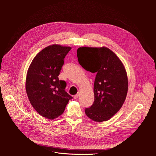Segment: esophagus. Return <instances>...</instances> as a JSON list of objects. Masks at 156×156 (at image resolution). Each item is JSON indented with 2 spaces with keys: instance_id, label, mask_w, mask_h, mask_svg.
Returning <instances> with one entry per match:
<instances>
[{
  "instance_id": "obj_1",
  "label": "esophagus",
  "mask_w": 156,
  "mask_h": 156,
  "mask_svg": "<svg viewBox=\"0 0 156 156\" xmlns=\"http://www.w3.org/2000/svg\"><path fill=\"white\" fill-rule=\"evenodd\" d=\"M79 95H80V93L78 92L76 95H75V96H74V99H77V98H78V96H79Z\"/></svg>"
}]
</instances>
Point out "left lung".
I'll list each match as a JSON object with an SVG mask.
<instances>
[{"label": "left lung", "instance_id": "1", "mask_svg": "<svg viewBox=\"0 0 156 156\" xmlns=\"http://www.w3.org/2000/svg\"><path fill=\"white\" fill-rule=\"evenodd\" d=\"M77 57L83 68L96 73L94 101L85 109V114L96 122L107 121L121 108L126 99L128 81L125 66L117 55L106 47L79 48Z\"/></svg>", "mask_w": 156, "mask_h": 156}]
</instances>
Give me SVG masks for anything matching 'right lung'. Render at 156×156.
Wrapping results in <instances>:
<instances>
[{
  "mask_svg": "<svg viewBox=\"0 0 156 156\" xmlns=\"http://www.w3.org/2000/svg\"><path fill=\"white\" fill-rule=\"evenodd\" d=\"M72 49L52 44L40 51L32 60L26 78L28 99L41 116L53 120L61 115L72 97L65 91L66 82L58 76L64 58Z\"/></svg>",
  "mask_w": 156,
  "mask_h": 156,
  "instance_id": "add662e5",
  "label": "right lung"
}]
</instances>
